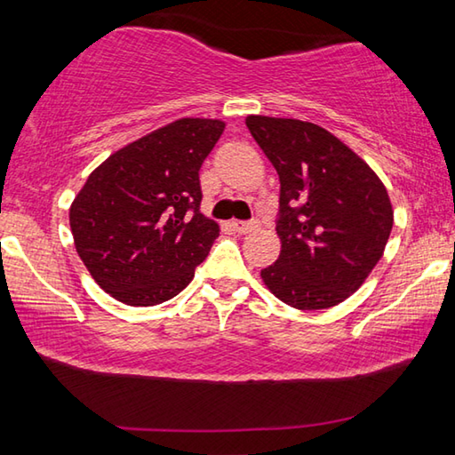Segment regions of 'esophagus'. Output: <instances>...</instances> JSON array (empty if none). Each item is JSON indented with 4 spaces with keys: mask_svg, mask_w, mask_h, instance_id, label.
Returning <instances> with one entry per match:
<instances>
[{
    "mask_svg": "<svg viewBox=\"0 0 455 455\" xmlns=\"http://www.w3.org/2000/svg\"><path fill=\"white\" fill-rule=\"evenodd\" d=\"M230 227H233V230L238 235H246V233H251V230L257 228L255 222H243V220H233L230 222Z\"/></svg>",
    "mask_w": 455,
    "mask_h": 455,
    "instance_id": "34e87169",
    "label": "esophagus"
}]
</instances>
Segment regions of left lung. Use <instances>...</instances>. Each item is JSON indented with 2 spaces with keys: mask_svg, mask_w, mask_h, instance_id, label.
<instances>
[{
  "mask_svg": "<svg viewBox=\"0 0 455 455\" xmlns=\"http://www.w3.org/2000/svg\"><path fill=\"white\" fill-rule=\"evenodd\" d=\"M281 180V255L260 271L295 309H329L351 297L383 257L394 227L387 188L347 144L313 122L246 116Z\"/></svg>",
  "mask_w": 455,
  "mask_h": 455,
  "instance_id": "obj_1",
  "label": "left lung"
}]
</instances>
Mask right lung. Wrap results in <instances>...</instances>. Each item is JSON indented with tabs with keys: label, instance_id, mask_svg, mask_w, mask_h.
<instances>
[{
	"label": "right lung",
	"instance_id": "1",
	"mask_svg": "<svg viewBox=\"0 0 455 455\" xmlns=\"http://www.w3.org/2000/svg\"><path fill=\"white\" fill-rule=\"evenodd\" d=\"M222 130V120H174L110 154L76 195V251L116 301L164 303L209 255L220 228L200 212L198 171Z\"/></svg>",
	"mask_w": 455,
	"mask_h": 455
}]
</instances>
